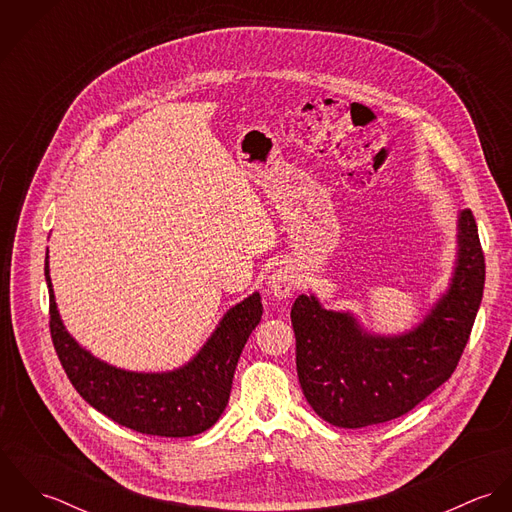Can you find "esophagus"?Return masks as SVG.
Masks as SVG:
<instances>
[{"label":"esophagus","mask_w":512,"mask_h":512,"mask_svg":"<svg viewBox=\"0 0 512 512\" xmlns=\"http://www.w3.org/2000/svg\"><path fill=\"white\" fill-rule=\"evenodd\" d=\"M295 272L288 266H280L272 272V276L268 278V290L278 297V299H286V297H292L293 290H295Z\"/></svg>","instance_id":"34e87169"}]
</instances>
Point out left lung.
<instances>
[{
    "mask_svg": "<svg viewBox=\"0 0 512 512\" xmlns=\"http://www.w3.org/2000/svg\"><path fill=\"white\" fill-rule=\"evenodd\" d=\"M485 286V256L469 209L457 220V260L447 292L400 335H374L349 311L325 309L311 293L292 307L295 365L303 396L337 428L404 416L455 370Z\"/></svg>",
    "mask_w": 512,
    "mask_h": 512,
    "instance_id": "8db88e82",
    "label": "left lung"
}]
</instances>
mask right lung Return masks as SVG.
Segmentation results:
<instances>
[{"instance_id":"1","label":"right lung","mask_w":512,"mask_h":512,"mask_svg":"<svg viewBox=\"0 0 512 512\" xmlns=\"http://www.w3.org/2000/svg\"><path fill=\"white\" fill-rule=\"evenodd\" d=\"M51 337L76 392L120 426L147 436L189 438L213 428L224 412L240 353L262 319L260 293L230 307L187 363L167 372H134L108 365L82 349L65 329L45 260Z\"/></svg>"}]
</instances>
